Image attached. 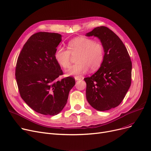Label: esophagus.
<instances>
[{"label":"esophagus","instance_id":"esophagus-1","mask_svg":"<svg viewBox=\"0 0 151 151\" xmlns=\"http://www.w3.org/2000/svg\"><path fill=\"white\" fill-rule=\"evenodd\" d=\"M75 80H76V81H78V80H81V78L79 77V76H75Z\"/></svg>","mask_w":151,"mask_h":151}]
</instances>
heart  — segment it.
<instances>
[{
	"instance_id": "heart-1",
	"label": "heart",
	"mask_w": 151,
	"mask_h": 151,
	"mask_svg": "<svg viewBox=\"0 0 151 151\" xmlns=\"http://www.w3.org/2000/svg\"><path fill=\"white\" fill-rule=\"evenodd\" d=\"M104 47L99 42L88 37H76L68 43L67 50L59 47L55 50L54 59L58 64L66 69L70 66L71 57H75L76 64L67 71L68 76H80L98 70L104 59Z\"/></svg>"
}]
</instances>
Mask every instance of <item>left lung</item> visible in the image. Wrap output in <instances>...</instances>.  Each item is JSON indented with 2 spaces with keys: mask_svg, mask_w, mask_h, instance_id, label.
I'll return each instance as SVG.
<instances>
[{
  "mask_svg": "<svg viewBox=\"0 0 151 151\" xmlns=\"http://www.w3.org/2000/svg\"><path fill=\"white\" fill-rule=\"evenodd\" d=\"M86 35L99 38L105 51L98 71L84 79L86 99L94 109L109 110L120 105L130 88L132 61L121 40L109 28L97 27Z\"/></svg>",
  "mask_w": 151,
  "mask_h": 151,
  "instance_id": "obj_1",
  "label": "left lung"
}]
</instances>
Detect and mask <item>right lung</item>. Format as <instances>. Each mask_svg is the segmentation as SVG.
<instances>
[{"instance_id":"right-lung-1","label":"right lung","mask_w":151,"mask_h":151,"mask_svg":"<svg viewBox=\"0 0 151 151\" xmlns=\"http://www.w3.org/2000/svg\"><path fill=\"white\" fill-rule=\"evenodd\" d=\"M62 41L57 33L40 32L32 35L19 55L15 76L21 98L35 111L44 115L59 114L67 104L75 78L55 80L63 74L54 53Z\"/></svg>"}]
</instances>
